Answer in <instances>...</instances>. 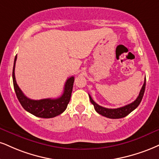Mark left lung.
<instances>
[{
	"mask_svg": "<svg viewBox=\"0 0 159 159\" xmlns=\"http://www.w3.org/2000/svg\"><path fill=\"white\" fill-rule=\"evenodd\" d=\"M145 87H146V79L144 80V83L143 84L142 87H141L140 93H139V96L137 97V98L133 101V102L130 103V104L126 105V106L122 107L116 108V109H108L106 107H103L100 106L98 104L95 102L93 100V98H91L90 95L89 96V100H90L91 103L94 106V108L95 111L98 112V114L101 115V116H105V117L109 118H121L127 116V115H129L132 111H133L135 108L138 107L139 104L141 103V100H142L143 96H144V93L145 91Z\"/></svg>",
	"mask_w": 159,
	"mask_h": 159,
	"instance_id": "obj_1",
	"label": "left lung"
}]
</instances>
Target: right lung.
Returning <instances> with one entry per match:
<instances>
[{
  "label": "right lung",
  "mask_w": 159,
  "mask_h": 159,
  "mask_svg": "<svg viewBox=\"0 0 159 159\" xmlns=\"http://www.w3.org/2000/svg\"><path fill=\"white\" fill-rule=\"evenodd\" d=\"M17 60V55L15 58L14 66L12 70V79L15 92L19 102L25 110L34 116L39 118H54L64 112L71 98L72 87L74 84V77L69 78L65 83L64 93L58 98H44L41 100H32L27 98L20 90L17 84L15 76V62Z\"/></svg>",
  "instance_id": "right-lung-1"
}]
</instances>
